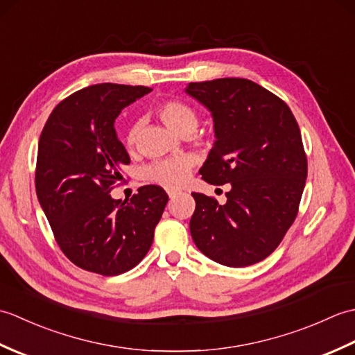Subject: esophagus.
<instances>
[{
  "label": "esophagus",
  "mask_w": 355,
  "mask_h": 355,
  "mask_svg": "<svg viewBox=\"0 0 355 355\" xmlns=\"http://www.w3.org/2000/svg\"><path fill=\"white\" fill-rule=\"evenodd\" d=\"M177 193H178L177 191H169V192H168V195H169V198H171V200H172V198H175V195H177Z\"/></svg>",
  "instance_id": "esophagus-1"
}]
</instances>
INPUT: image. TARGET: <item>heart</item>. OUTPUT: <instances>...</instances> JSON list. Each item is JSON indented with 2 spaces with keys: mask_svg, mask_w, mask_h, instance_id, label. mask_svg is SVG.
Masks as SVG:
<instances>
[{
  "mask_svg": "<svg viewBox=\"0 0 355 355\" xmlns=\"http://www.w3.org/2000/svg\"><path fill=\"white\" fill-rule=\"evenodd\" d=\"M157 116L162 122L177 134L193 132L198 123V116L191 105L182 101H164L155 108ZM137 139V126L131 125L125 134V145L132 148ZM192 168L189 157H173L158 160L146 168V178L149 182L160 184L168 189H177L182 186Z\"/></svg>",
  "mask_w": 355,
  "mask_h": 355,
  "instance_id": "1",
  "label": "heart"
}]
</instances>
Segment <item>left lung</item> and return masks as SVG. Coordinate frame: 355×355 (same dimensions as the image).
Segmentation results:
<instances>
[{
    "label": "left lung",
    "instance_id": "8db88e82",
    "mask_svg": "<svg viewBox=\"0 0 355 355\" xmlns=\"http://www.w3.org/2000/svg\"><path fill=\"white\" fill-rule=\"evenodd\" d=\"M186 93L214 119L202 180L232 187L224 205L192 193V239L218 263L252 266L276 250L296 220L308 172L299 125L288 105L248 79L191 82Z\"/></svg>",
    "mask_w": 355,
    "mask_h": 355
}]
</instances>
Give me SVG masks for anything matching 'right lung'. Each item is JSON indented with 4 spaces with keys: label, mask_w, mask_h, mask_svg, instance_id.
I'll list each match as a JSON object with an SVG mask.
<instances>
[{
    "label": "right lung",
    "mask_w": 355,
    "mask_h": 355,
    "mask_svg": "<svg viewBox=\"0 0 355 355\" xmlns=\"http://www.w3.org/2000/svg\"><path fill=\"white\" fill-rule=\"evenodd\" d=\"M149 92L117 84L79 89L51 111L40 137L37 200L64 254L97 275L125 273L145 258L168 202L154 184L140 187L130 202L110 195L131 162L114 122Z\"/></svg>",
    "instance_id": "right-lung-1"
}]
</instances>
